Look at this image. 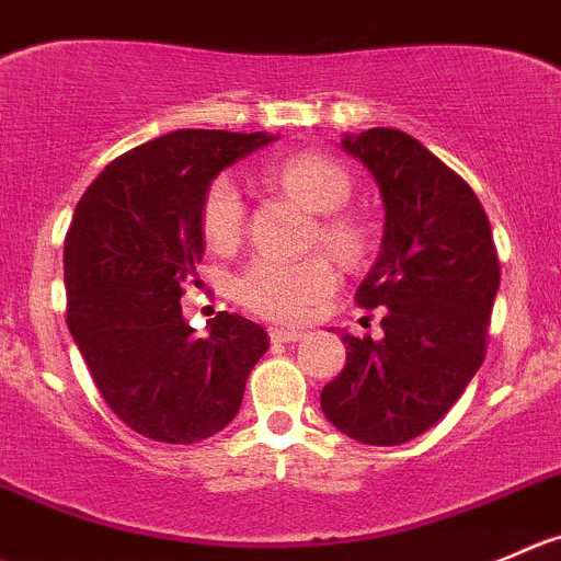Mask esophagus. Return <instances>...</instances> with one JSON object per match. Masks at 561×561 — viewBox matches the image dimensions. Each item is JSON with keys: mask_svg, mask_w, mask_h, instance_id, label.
Here are the masks:
<instances>
[{"mask_svg": "<svg viewBox=\"0 0 561 561\" xmlns=\"http://www.w3.org/2000/svg\"><path fill=\"white\" fill-rule=\"evenodd\" d=\"M268 334H271V340L274 342H298V340H304V331H298V329H268Z\"/></svg>", "mask_w": 561, "mask_h": 561, "instance_id": "obj_1", "label": "esophagus"}]
</instances>
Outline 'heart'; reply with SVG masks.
I'll return each instance as SVG.
<instances>
[{"label":"heart","mask_w":561,"mask_h":561,"mask_svg":"<svg viewBox=\"0 0 561 561\" xmlns=\"http://www.w3.org/2000/svg\"><path fill=\"white\" fill-rule=\"evenodd\" d=\"M268 181L293 199L318 214L314 241L334 257L356 263L369 249V230L347 199L353 194V175L345 164L325 153H296L276 161ZM247 230V203L232 178L221 175L208 186L203 199V236L219 252L238 247ZM336 287V271L325 257L285 263L257 257L236 276V298L254 314L271 320H301Z\"/></svg>","instance_id":"obj_1"}]
</instances>
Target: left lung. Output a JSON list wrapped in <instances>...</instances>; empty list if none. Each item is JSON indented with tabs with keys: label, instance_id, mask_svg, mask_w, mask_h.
Instances as JSON below:
<instances>
[{
	"label": "left lung",
	"instance_id": "left-lung-1",
	"mask_svg": "<svg viewBox=\"0 0 561 561\" xmlns=\"http://www.w3.org/2000/svg\"><path fill=\"white\" fill-rule=\"evenodd\" d=\"M383 197V241L356 290L383 309V336L345 334V367L320 391L336 431L397 447L431 431L485 358L499 257L469 183L413 136L369 128L342 139Z\"/></svg>",
	"mask_w": 561,
	"mask_h": 561
}]
</instances>
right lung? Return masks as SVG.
Returning a JSON list of instances; mask_svg holds the SVG:
<instances>
[{
    "instance_id": "add662e5",
    "label": "right lung",
    "mask_w": 561,
    "mask_h": 561,
    "mask_svg": "<svg viewBox=\"0 0 561 561\" xmlns=\"http://www.w3.org/2000/svg\"><path fill=\"white\" fill-rule=\"evenodd\" d=\"M268 142L265 130H172L114 159L76 205L68 329L106 405L145 438L194 444L225 431L268 351L263 325L219 312L197 336L181 307L205 252L210 181Z\"/></svg>"
}]
</instances>
